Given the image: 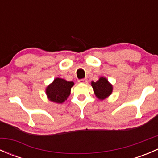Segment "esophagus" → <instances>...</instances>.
<instances>
[{"label":"esophagus","instance_id":"esophagus-1","mask_svg":"<svg viewBox=\"0 0 158 158\" xmlns=\"http://www.w3.org/2000/svg\"><path fill=\"white\" fill-rule=\"evenodd\" d=\"M79 83H83V84H86L88 82V80L86 79H79Z\"/></svg>","mask_w":158,"mask_h":158}]
</instances>
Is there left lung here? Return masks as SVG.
<instances>
[{
    "label": "left lung",
    "mask_w": 158,
    "mask_h": 158,
    "mask_svg": "<svg viewBox=\"0 0 158 158\" xmlns=\"http://www.w3.org/2000/svg\"><path fill=\"white\" fill-rule=\"evenodd\" d=\"M92 86L95 95L100 100H103L109 97L113 90L112 85L109 83L107 79L105 77H100L95 82H92Z\"/></svg>",
    "instance_id": "obj_1"
}]
</instances>
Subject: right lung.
I'll list each match as a JSON object with an SVG mask.
<instances>
[{
  "mask_svg": "<svg viewBox=\"0 0 158 158\" xmlns=\"http://www.w3.org/2000/svg\"><path fill=\"white\" fill-rule=\"evenodd\" d=\"M73 82H68L63 79L56 78L46 89L47 98L56 103H63L70 95Z\"/></svg>",
  "mask_w": 158,
  "mask_h": 158,
  "instance_id": "1",
  "label": "right lung"
}]
</instances>
